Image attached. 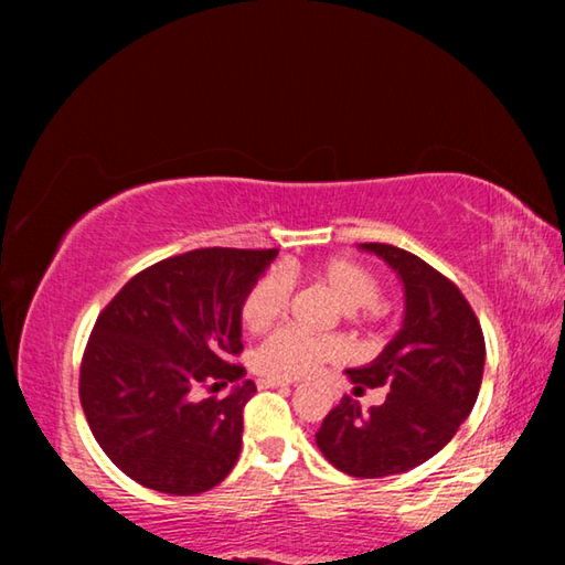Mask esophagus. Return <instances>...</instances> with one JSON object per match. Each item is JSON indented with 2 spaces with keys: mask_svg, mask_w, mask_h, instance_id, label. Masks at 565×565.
<instances>
[{
  "mask_svg": "<svg viewBox=\"0 0 565 565\" xmlns=\"http://www.w3.org/2000/svg\"><path fill=\"white\" fill-rule=\"evenodd\" d=\"M259 388H289L294 381H281V379H259L256 381Z\"/></svg>",
  "mask_w": 565,
  "mask_h": 565,
  "instance_id": "34e87169",
  "label": "esophagus"
}]
</instances>
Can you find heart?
<instances>
[{
    "label": "heart",
    "mask_w": 565,
    "mask_h": 565,
    "mask_svg": "<svg viewBox=\"0 0 565 565\" xmlns=\"http://www.w3.org/2000/svg\"><path fill=\"white\" fill-rule=\"evenodd\" d=\"M317 276L337 296L343 309L359 319H381L386 303L379 299V281L366 266L353 259H329ZM294 271H269L254 281L242 301V321L248 331H264L281 317L291 296ZM347 356V343L337 337H306L296 329L271 333L254 353V369L266 379H303L323 363Z\"/></svg>",
    "instance_id": "b5f03b06"
}]
</instances>
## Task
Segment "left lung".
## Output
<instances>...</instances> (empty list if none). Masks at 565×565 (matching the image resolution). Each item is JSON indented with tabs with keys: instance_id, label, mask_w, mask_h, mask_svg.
<instances>
[{
	"instance_id": "left-lung-1",
	"label": "left lung",
	"mask_w": 565,
	"mask_h": 565,
	"mask_svg": "<svg viewBox=\"0 0 565 565\" xmlns=\"http://www.w3.org/2000/svg\"><path fill=\"white\" fill-rule=\"evenodd\" d=\"M404 281V327L366 366L349 369L353 394L388 386L381 406L361 411L343 396L317 431L339 471L381 478L411 471L456 436L478 398L486 343L471 303L441 271L391 244H359Z\"/></svg>"
}]
</instances>
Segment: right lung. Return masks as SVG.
<instances>
[{"label":"right lung","instance_id":"add662e5","mask_svg":"<svg viewBox=\"0 0 565 565\" xmlns=\"http://www.w3.org/2000/svg\"><path fill=\"white\" fill-rule=\"evenodd\" d=\"M276 248H194L139 271L94 323L79 371L84 416L111 463L145 489H214L242 454V301ZM238 380L228 397L198 391Z\"/></svg>","mask_w":565,"mask_h":565}]
</instances>
